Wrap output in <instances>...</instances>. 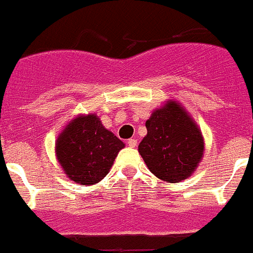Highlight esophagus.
<instances>
[{"label": "esophagus", "mask_w": 253, "mask_h": 253, "mask_svg": "<svg viewBox=\"0 0 253 253\" xmlns=\"http://www.w3.org/2000/svg\"><path fill=\"white\" fill-rule=\"evenodd\" d=\"M128 145L130 148H135L136 147V144H138V142H136V139H134V138H131V139H129L128 142Z\"/></svg>", "instance_id": "1"}]
</instances>
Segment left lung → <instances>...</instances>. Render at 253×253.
<instances>
[{
    "label": "left lung",
    "instance_id": "left-lung-1",
    "mask_svg": "<svg viewBox=\"0 0 253 253\" xmlns=\"http://www.w3.org/2000/svg\"><path fill=\"white\" fill-rule=\"evenodd\" d=\"M147 135L139 144L150 172L168 183L191 177L205 153V139L193 118L177 100H167L145 123Z\"/></svg>",
    "mask_w": 253,
    "mask_h": 253
}]
</instances>
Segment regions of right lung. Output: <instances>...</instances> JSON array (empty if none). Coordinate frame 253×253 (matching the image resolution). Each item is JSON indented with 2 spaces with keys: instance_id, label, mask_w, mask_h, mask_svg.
<instances>
[{
  "instance_id": "add662e5",
  "label": "right lung",
  "mask_w": 253,
  "mask_h": 253,
  "mask_svg": "<svg viewBox=\"0 0 253 253\" xmlns=\"http://www.w3.org/2000/svg\"><path fill=\"white\" fill-rule=\"evenodd\" d=\"M124 143L105 128L95 113L79 114L65 125L55 143V154L69 179L92 185L110 172Z\"/></svg>"
}]
</instances>
